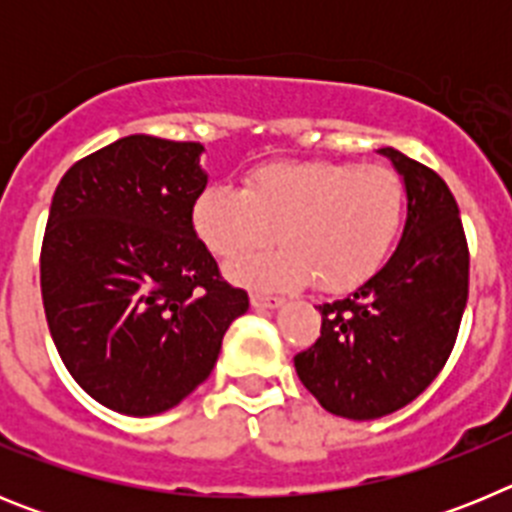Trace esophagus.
<instances>
[{"label":"esophagus","mask_w":512,"mask_h":512,"mask_svg":"<svg viewBox=\"0 0 512 512\" xmlns=\"http://www.w3.org/2000/svg\"><path fill=\"white\" fill-rule=\"evenodd\" d=\"M251 305L256 307V310H274V307H282L284 300L282 297H271V295H261V292H253Z\"/></svg>","instance_id":"obj_1"}]
</instances>
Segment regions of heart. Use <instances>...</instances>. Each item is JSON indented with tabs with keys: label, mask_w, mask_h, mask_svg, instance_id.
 <instances>
[{
	"label": "heart",
	"mask_w": 512,
	"mask_h": 512,
	"mask_svg": "<svg viewBox=\"0 0 512 512\" xmlns=\"http://www.w3.org/2000/svg\"><path fill=\"white\" fill-rule=\"evenodd\" d=\"M405 187L387 166L277 161L253 169L243 192L210 184L192 205L200 241L225 264L251 259L279 238L284 248L230 269L253 289L323 292L359 287L387 259L402 225Z\"/></svg>",
	"instance_id": "1"
}]
</instances>
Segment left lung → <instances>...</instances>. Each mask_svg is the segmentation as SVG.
<instances>
[{"label": "left lung", "instance_id": "8db88e82", "mask_svg": "<svg viewBox=\"0 0 512 512\" xmlns=\"http://www.w3.org/2000/svg\"><path fill=\"white\" fill-rule=\"evenodd\" d=\"M379 153L408 194L400 246L354 295L320 305V338L295 356L312 397L351 420L395 413L438 377L469 295V248L451 189L405 153Z\"/></svg>", "mask_w": 512, "mask_h": 512}]
</instances>
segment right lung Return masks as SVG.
I'll return each instance as SVG.
<instances>
[{
	"instance_id": "add662e5",
	"label": "right lung",
	"mask_w": 512,
	"mask_h": 512,
	"mask_svg": "<svg viewBox=\"0 0 512 512\" xmlns=\"http://www.w3.org/2000/svg\"><path fill=\"white\" fill-rule=\"evenodd\" d=\"M202 151L128 135L76 161L53 194L45 320L76 384L115 413L146 418L192 395L248 310L194 233Z\"/></svg>"
}]
</instances>
